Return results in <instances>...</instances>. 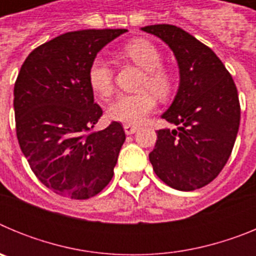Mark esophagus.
Returning <instances> with one entry per match:
<instances>
[{
    "label": "esophagus",
    "instance_id": "esophagus-1",
    "mask_svg": "<svg viewBox=\"0 0 256 256\" xmlns=\"http://www.w3.org/2000/svg\"><path fill=\"white\" fill-rule=\"evenodd\" d=\"M137 126H130V124H124V132H126V134H133V133L137 132Z\"/></svg>",
    "mask_w": 256,
    "mask_h": 256
}]
</instances>
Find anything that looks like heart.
Segmentation results:
<instances>
[{"mask_svg": "<svg viewBox=\"0 0 256 256\" xmlns=\"http://www.w3.org/2000/svg\"><path fill=\"white\" fill-rule=\"evenodd\" d=\"M122 54L144 72L141 88L146 90L136 94H119L110 104L108 115L120 123L137 126L156 108V94L160 98L170 96L174 88L173 76L162 69V58L159 48L148 40H136L126 44ZM88 83L97 96L106 98L112 92V69L104 56H96L88 69ZM151 89V92L148 90ZM154 93L156 94H153Z\"/></svg>", "mask_w": 256, "mask_h": 256, "instance_id": "heart-1", "label": "heart"}]
</instances>
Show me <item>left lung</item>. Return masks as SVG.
Here are the masks:
<instances>
[{
  "instance_id": "left-lung-1",
  "label": "left lung",
  "mask_w": 256,
  "mask_h": 256,
  "mask_svg": "<svg viewBox=\"0 0 256 256\" xmlns=\"http://www.w3.org/2000/svg\"><path fill=\"white\" fill-rule=\"evenodd\" d=\"M141 30L168 44L180 69L177 94L162 115L177 130H156L148 159L172 188H201L220 173L234 148L240 126L236 84L212 48L186 30L169 24Z\"/></svg>"
}]
</instances>
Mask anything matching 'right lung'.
<instances>
[{
	"instance_id": "add662e5",
	"label": "right lung",
	"mask_w": 256,
	"mask_h": 256,
	"mask_svg": "<svg viewBox=\"0 0 256 256\" xmlns=\"http://www.w3.org/2000/svg\"><path fill=\"white\" fill-rule=\"evenodd\" d=\"M126 32H68L33 50L20 68L14 87L18 141L36 177L58 195L86 200L112 180L126 133L118 122L91 132L102 108L88 69Z\"/></svg>"
}]
</instances>
